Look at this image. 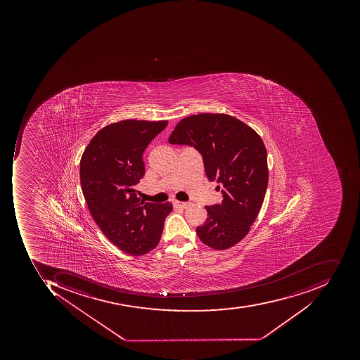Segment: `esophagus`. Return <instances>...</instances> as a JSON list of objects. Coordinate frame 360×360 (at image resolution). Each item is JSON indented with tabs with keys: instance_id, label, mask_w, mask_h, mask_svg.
I'll list each match as a JSON object with an SVG mask.
<instances>
[{
	"instance_id": "1",
	"label": "esophagus",
	"mask_w": 360,
	"mask_h": 360,
	"mask_svg": "<svg viewBox=\"0 0 360 360\" xmlns=\"http://www.w3.org/2000/svg\"><path fill=\"white\" fill-rule=\"evenodd\" d=\"M175 207H181V209H186V207H188V202H181V201H174L173 202Z\"/></svg>"
}]
</instances>
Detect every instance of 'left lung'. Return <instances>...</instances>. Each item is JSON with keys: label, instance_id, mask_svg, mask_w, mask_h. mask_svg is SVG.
Instances as JSON below:
<instances>
[{"label": "left lung", "instance_id": "obj_1", "mask_svg": "<svg viewBox=\"0 0 360 360\" xmlns=\"http://www.w3.org/2000/svg\"><path fill=\"white\" fill-rule=\"evenodd\" d=\"M169 143L195 147L209 181L224 186L221 205L205 207L199 239L215 250L237 245L257 219L267 189V151L261 136L231 115L200 113L179 121Z\"/></svg>", "mask_w": 360, "mask_h": 360}]
</instances>
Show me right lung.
Returning a JSON list of instances; mask_svg holds the SVG:
<instances>
[{
	"label": "right lung",
	"instance_id": "obj_1",
	"mask_svg": "<svg viewBox=\"0 0 360 360\" xmlns=\"http://www.w3.org/2000/svg\"><path fill=\"white\" fill-rule=\"evenodd\" d=\"M167 121L123 120L103 127L80 161L83 195L111 243L131 255L157 247L171 203L145 202L134 186L145 175L143 153Z\"/></svg>",
	"mask_w": 360,
	"mask_h": 360
}]
</instances>
